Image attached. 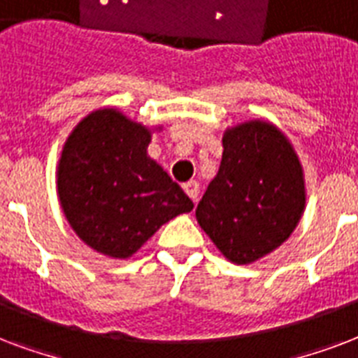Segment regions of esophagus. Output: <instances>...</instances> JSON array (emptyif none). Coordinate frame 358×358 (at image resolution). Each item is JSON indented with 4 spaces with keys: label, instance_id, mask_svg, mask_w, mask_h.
<instances>
[{
    "label": "esophagus",
    "instance_id": "obj_1",
    "mask_svg": "<svg viewBox=\"0 0 358 358\" xmlns=\"http://www.w3.org/2000/svg\"><path fill=\"white\" fill-rule=\"evenodd\" d=\"M182 190L188 194V198L192 199V201H196L198 199V194H199V185L196 181H188L182 185Z\"/></svg>",
    "mask_w": 358,
    "mask_h": 358
}]
</instances>
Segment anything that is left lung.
<instances>
[{
	"mask_svg": "<svg viewBox=\"0 0 358 358\" xmlns=\"http://www.w3.org/2000/svg\"><path fill=\"white\" fill-rule=\"evenodd\" d=\"M222 145V162L196 218L224 257L248 265L297 228L306 203L303 166L287 136L268 121L231 127Z\"/></svg>",
	"mask_w": 358,
	"mask_h": 358,
	"instance_id": "1",
	"label": "left lung"
}]
</instances>
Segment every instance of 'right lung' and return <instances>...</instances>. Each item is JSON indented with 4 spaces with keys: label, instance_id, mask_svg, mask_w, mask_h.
Masks as SVG:
<instances>
[{
    "label": "right lung",
    "instance_id": "right-lung-1",
    "mask_svg": "<svg viewBox=\"0 0 358 358\" xmlns=\"http://www.w3.org/2000/svg\"><path fill=\"white\" fill-rule=\"evenodd\" d=\"M151 130L115 110L85 115L66 138L57 196L74 234L93 250L127 259L192 199L148 155Z\"/></svg>",
    "mask_w": 358,
    "mask_h": 358
}]
</instances>
